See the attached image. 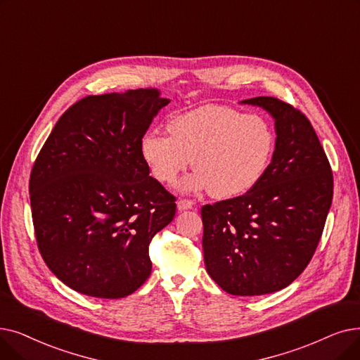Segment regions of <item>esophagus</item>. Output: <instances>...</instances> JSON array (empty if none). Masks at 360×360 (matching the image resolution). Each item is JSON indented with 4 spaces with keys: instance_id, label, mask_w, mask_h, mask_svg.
<instances>
[{
    "instance_id": "esophagus-1",
    "label": "esophagus",
    "mask_w": 360,
    "mask_h": 360,
    "mask_svg": "<svg viewBox=\"0 0 360 360\" xmlns=\"http://www.w3.org/2000/svg\"><path fill=\"white\" fill-rule=\"evenodd\" d=\"M176 206H178V210H181V212L182 210H188V209H191L194 206V201L186 200V198H181V200H178Z\"/></svg>"
}]
</instances>
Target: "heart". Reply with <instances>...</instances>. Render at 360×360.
I'll list each match as a JSON object with an SVG mask.
<instances>
[{"instance_id":"1","label":"heart","mask_w":360,"mask_h":360,"mask_svg":"<svg viewBox=\"0 0 360 360\" xmlns=\"http://www.w3.org/2000/svg\"><path fill=\"white\" fill-rule=\"evenodd\" d=\"M169 135L147 131L139 150L153 176L167 185L191 163L184 191L210 190L216 198H237L253 190L268 170L275 134L259 115H244L226 105H205L175 116Z\"/></svg>"}]
</instances>
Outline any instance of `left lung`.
<instances>
[{
	"label": "left lung",
	"instance_id": "1",
	"mask_svg": "<svg viewBox=\"0 0 360 360\" xmlns=\"http://www.w3.org/2000/svg\"><path fill=\"white\" fill-rule=\"evenodd\" d=\"M262 107L275 120V151L247 194L201 209L207 274L232 295L285 288L314 256L333 201V172L307 117L274 97Z\"/></svg>",
	"mask_w": 360,
	"mask_h": 360
}]
</instances>
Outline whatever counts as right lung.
Instances as JSON below:
<instances>
[{
	"instance_id": "add662e5",
	"label": "right lung",
	"mask_w": 360,
	"mask_h": 360,
	"mask_svg": "<svg viewBox=\"0 0 360 360\" xmlns=\"http://www.w3.org/2000/svg\"><path fill=\"white\" fill-rule=\"evenodd\" d=\"M170 100L158 89L89 96L56 123L30 172V207L46 266L72 290L120 299L151 274V238L175 197L150 176L139 143Z\"/></svg>"
}]
</instances>
